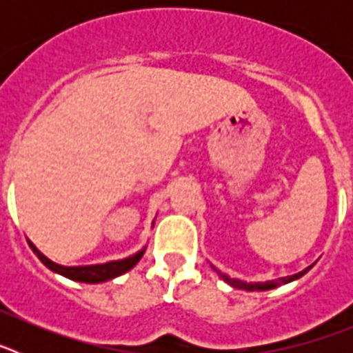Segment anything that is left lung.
Wrapping results in <instances>:
<instances>
[{
  "label": "left lung",
  "mask_w": 353,
  "mask_h": 353,
  "mask_svg": "<svg viewBox=\"0 0 353 353\" xmlns=\"http://www.w3.org/2000/svg\"><path fill=\"white\" fill-rule=\"evenodd\" d=\"M313 265H310V267H305L304 270H301V272H297V274H293V276L279 277V279H272V281H263V283H260V281H254V283L240 281V279H235V277H230V276H228V274H223V272H221V270L215 269V267H214V270H215V272H217V276H219L224 283H228V285L232 286V288L245 290V292H267V290H274V288H277V286L286 285V283L297 281V279H301V277L304 276L305 272H310V270L313 269Z\"/></svg>",
  "instance_id": "8db88e82"
}]
</instances>
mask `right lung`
I'll use <instances>...</instances> for the list:
<instances>
[{"label":"right lung","mask_w":353,"mask_h":353,"mask_svg":"<svg viewBox=\"0 0 353 353\" xmlns=\"http://www.w3.org/2000/svg\"><path fill=\"white\" fill-rule=\"evenodd\" d=\"M154 224V223H152ZM30 248L33 249L39 260L42 261L49 270L52 272L60 274V276L67 277V279H72V281H79V283H90V285H97V283H105L109 279H114V277L121 276V274L129 272L130 269H134L138 261L141 260L143 254L146 251V245L143 249H139L138 252H134L130 256L121 258V260H113V261H105V263H95V265H74V267H65V265L56 263V261L49 260L46 254L37 249V245L28 240Z\"/></svg>","instance_id":"obj_1"}]
</instances>
